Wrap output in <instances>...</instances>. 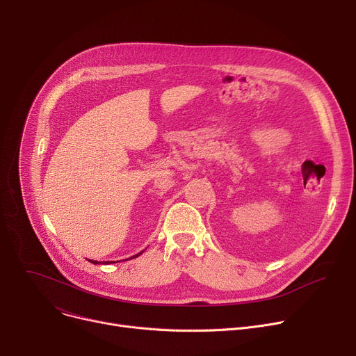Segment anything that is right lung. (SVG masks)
<instances>
[{"mask_svg":"<svg viewBox=\"0 0 356 356\" xmlns=\"http://www.w3.org/2000/svg\"><path fill=\"white\" fill-rule=\"evenodd\" d=\"M140 254H143V251H141V252H138V254H137V255H134V257H131V258H136V257H138ZM89 261H90L92 264H99V261H93V259H89ZM105 263L108 264V263H112V261H104V263L101 261V264H105Z\"/></svg>","mask_w":356,"mask_h":356,"instance_id":"obj_1","label":"right lung"}]
</instances>
